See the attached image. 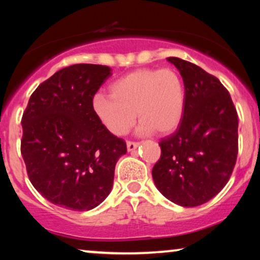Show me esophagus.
<instances>
[{"label":"esophagus","instance_id":"34e87169","mask_svg":"<svg viewBox=\"0 0 260 260\" xmlns=\"http://www.w3.org/2000/svg\"><path fill=\"white\" fill-rule=\"evenodd\" d=\"M140 143H137V142H131V141H127L126 142V148H127V151H134L135 149H136Z\"/></svg>","mask_w":260,"mask_h":260}]
</instances>
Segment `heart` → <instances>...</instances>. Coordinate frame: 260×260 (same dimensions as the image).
Returning <instances> with one entry per match:
<instances>
[{
	"instance_id": "b5f03b06",
	"label": "heart",
	"mask_w": 260,
	"mask_h": 260,
	"mask_svg": "<svg viewBox=\"0 0 260 260\" xmlns=\"http://www.w3.org/2000/svg\"><path fill=\"white\" fill-rule=\"evenodd\" d=\"M109 91L110 94L94 95L93 109L116 136L129 131L136 112L141 134H168L182 118L186 91L182 78L173 69H138L113 81Z\"/></svg>"
}]
</instances>
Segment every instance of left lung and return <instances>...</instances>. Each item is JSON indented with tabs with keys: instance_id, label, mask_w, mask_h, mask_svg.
I'll list each match as a JSON object with an SVG mask.
<instances>
[{
	"instance_id": "left-lung-1",
	"label": "left lung",
	"mask_w": 260,
	"mask_h": 260,
	"mask_svg": "<svg viewBox=\"0 0 260 260\" xmlns=\"http://www.w3.org/2000/svg\"><path fill=\"white\" fill-rule=\"evenodd\" d=\"M167 60L182 77L186 104L175 133L158 143L161 157L151 174L168 200L195 207L229 182L238 155V115L218 78L186 60Z\"/></svg>"
}]
</instances>
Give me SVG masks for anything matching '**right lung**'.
<instances>
[{"label":"right lung","instance_id":"add662e5","mask_svg":"<svg viewBox=\"0 0 260 260\" xmlns=\"http://www.w3.org/2000/svg\"><path fill=\"white\" fill-rule=\"evenodd\" d=\"M111 76L108 66L77 63L30 95L21 120V154L31 184L52 204L90 211L111 191L126 144L106 129L92 103Z\"/></svg>","mask_w":260,"mask_h":260}]
</instances>
